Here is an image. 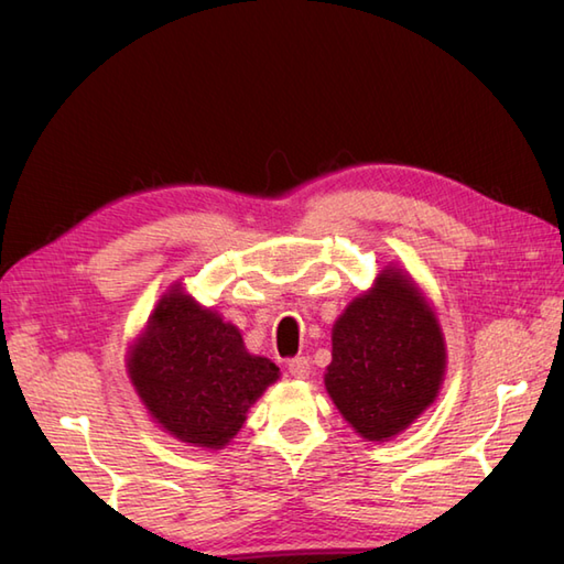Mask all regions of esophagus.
Segmentation results:
<instances>
[{
	"mask_svg": "<svg viewBox=\"0 0 564 564\" xmlns=\"http://www.w3.org/2000/svg\"><path fill=\"white\" fill-rule=\"evenodd\" d=\"M289 373L293 378H307L310 376V361L305 356H295L289 361Z\"/></svg>",
	"mask_w": 564,
	"mask_h": 564,
	"instance_id": "34e87169",
	"label": "esophagus"
}]
</instances>
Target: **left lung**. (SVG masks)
Segmentation results:
<instances>
[{
    "instance_id": "1",
    "label": "left lung",
    "mask_w": 564,
    "mask_h": 564,
    "mask_svg": "<svg viewBox=\"0 0 564 564\" xmlns=\"http://www.w3.org/2000/svg\"><path fill=\"white\" fill-rule=\"evenodd\" d=\"M443 368L434 313L400 269H386L334 325L325 386L358 434L388 441L434 402Z\"/></svg>"
}]
</instances>
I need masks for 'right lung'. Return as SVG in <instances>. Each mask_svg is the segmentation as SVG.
Returning a JSON list of instances; mask_svg holds the SVG:
<instances>
[{
    "label": "right lung",
    "mask_w": 564,
    "mask_h": 564,
    "mask_svg": "<svg viewBox=\"0 0 564 564\" xmlns=\"http://www.w3.org/2000/svg\"><path fill=\"white\" fill-rule=\"evenodd\" d=\"M128 370L158 424L206 448H223L242 429L249 404L279 378L269 358L247 354L237 327L178 289L154 307Z\"/></svg>",
    "instance_id": "1"
}]
</instances>
